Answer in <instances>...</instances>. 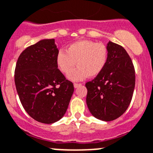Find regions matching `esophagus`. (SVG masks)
<instances>
[{
    "label": "esophagus",
    "instance_id": "1",
    "mask_svg": "<svg viewBox=\"0 0 153 153\" xmlns=\"http://www.w3.org/2000/svg\"><path fill=\"white\" fill-rule=\"evenodd\" d=\"M81 84H77V83H74V87H75V88H77V87H79Z\"/></svg>",
    "mask_w": 153,
    "mask_h": 153
}]
</instances>
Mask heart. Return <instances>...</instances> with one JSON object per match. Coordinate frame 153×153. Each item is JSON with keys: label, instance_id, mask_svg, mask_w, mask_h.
<instances>
[{"label": "heart", "instance_id": "obj_1", "mask_svg": "<svg viewBox=\"0 0 153 153\" xmlns=\"http://www.w3.org/2000/svg\"><path fill=\"white\" fill-rule=\"evenodd\" d=\"M108 59V50L103 43L79 40L70 44L66 51L61 49L56 56V63L63 73L67 74L77 62L78 66L68 74L71 81H81L87 76L93 78L105 69Z\"/></svg>", "mask_w": 153, "mask_h": 153}]
</instances>
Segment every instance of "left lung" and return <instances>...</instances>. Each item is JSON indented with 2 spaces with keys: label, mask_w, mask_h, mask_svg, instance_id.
Returning <instances> with one entry per match:
<instances>
[{
  "label": "left lung",
  "mask_w": 153,
  "mask_h": 153,
  "mask_svg": "<svg viewBox=\"0 0 153 153\" xmlns=\"http://www.w3.org/2000/svg\"><path fill=\"white\" fill-rule=\"evenodd\" d=\"M105 69L93 81L86 83V102L93 117L111 121L125 113L132 99L135 72L123 47L110 41Z\"/></svg>",
  "instance_id": "left-lung-1"
}]
</instances>
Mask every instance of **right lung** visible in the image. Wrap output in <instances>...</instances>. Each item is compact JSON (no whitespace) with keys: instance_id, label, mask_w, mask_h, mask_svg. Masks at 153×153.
<instances>
[{"instance_id":"add662e5","label":"right lung","mask_w":153,"mask_h":153,"mask_svg":"<svg viewBox=\"0 0 153 153\" xmlns=\"http://www.w3.org/2000/svg\"><path fill=\"white\" fill-rule=\"evenodd\" d=\"M54 39H42L24 50L15 69V84L22 106L35 120L51 124L66 112L74 86L58 69Z\"/></svg>"}]
</instances>
